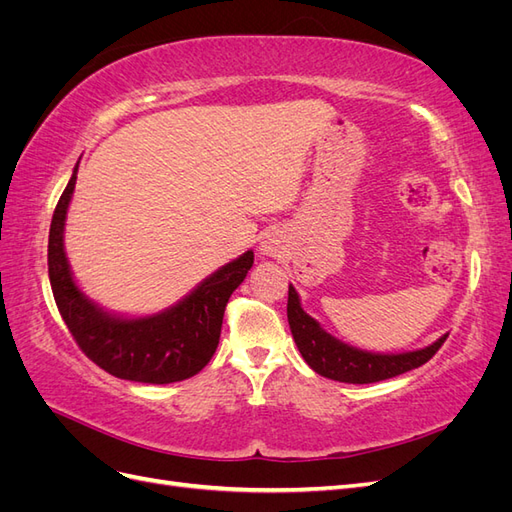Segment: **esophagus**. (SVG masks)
<instances>
[{
  "mask_svg": "<svg viewBox=\"0 0 512 512\" xmlns=\"http://www.w3.org/2000/svg\"><path fill=\"white\" fill-rule=\"evenodd\" d=\"M282 245H284V241H282V235L277 230H269L265 237H262V241H260V250H262V254H269V256H277L282 252Z\"/></svg>",
  "mask_w": 512,
  "mask_h": 512,
  "instance_id": "34e87169",
  "label": "esophagus"
}]
</instances>
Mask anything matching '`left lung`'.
<instances>
[{"label": "left lung", "instance_id": "obj_1", "mask_svg": "<svg viewBox=\"0 0 512 512\" xmlns=\"http://www.w3.org/2000/svg\"><path fill=\"white\" fill-rule=\"evenodd\" d=\"M288 324L305 363L324 378L348 384L380 382L421 367L440 350L448 337L442 335L438 342L423 350L401 354H376L352 348L329 335L312 316L303 312L299 294L292 286H288Z\"/></svg>", "mask_w": 512, "mask_h": 512}]
</instances>
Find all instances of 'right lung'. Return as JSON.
I'll list each match as a JSON object with an SVG mask.
<instances>
[{"label":"right lung","mask_w":512,"mask_h":512,"mask_svg":"<svg viewBox=\"0 0 512 512\" xmlns=\"http://www.w3.org/2000/svg\"><path fill=\"white\" fill-rule=\"evenodd\" d=\"M76 170L55 207L49 232V280L61 318L79 348L108 374L147 384L188 380L203 369L220 344L230 294L254 265V252L200 282L188 297L147 318H117L91 303L76 286L64 252V226Z\"/></svg>","instance_id":"obj_1"}]
</instances>
